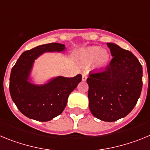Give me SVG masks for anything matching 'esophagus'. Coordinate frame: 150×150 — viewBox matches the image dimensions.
<instances>
[{
    "label": "esophagus",
    "instance_id": "34e87169",
    "mask_svg": "<svg viewBox=\"0 0 150 150\" xmlns=\"http://www.w3.org/2000/svg\"><path fill=\"white\" fill-rule=\"evenodd\" d=\"M87 75L86 74H83V76H82V79H83V81H86L87 79Z\"/></svg>",
    "mask_w": 150,
    "mask_h": 150
}]
</instances>
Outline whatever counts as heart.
Returning <instances> with one entry per match:
<instances>
[{"label": "heart", "instance_id": "heart-1", "mask_svg": "<svg viewBox=\"0 0 150 150\" xmlns=\"http://www.w3.org/2000/svg\"><path fill=\"white\" fill-rule=\"evenodd\" d=\"M110 55L107 51L101 50L100 46H93L84 49L80 52L79 60L83 64H90L95 62L97 68H103L109 62Z\"/></svg>", "mask_w": 150, "mask_h": 150}]
</instances>
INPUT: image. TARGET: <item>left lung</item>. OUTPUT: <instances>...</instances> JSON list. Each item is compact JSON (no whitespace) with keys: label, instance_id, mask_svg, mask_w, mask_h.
I'll use <instances>...</instances> for the list:
<instances>
[{"label":"left lung","instance_id":"1","mask_svg":"<svg viewBox=\"0 0 150 150\" xmlns=\"http://www.w3.org/2000/svg\"><path fill=\"white\" fill-rule=\"evenodd\" d=\"M113 57L105 70L89 74L88 106L95 117L104 122L124 118L134 109L143 86V68L128 50L107 43Z\"/></svg>","mask_w":150,"mask_h":150}]
</instances>
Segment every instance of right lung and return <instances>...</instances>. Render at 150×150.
Returning <instances> with one entry per match:
<instances>
[{"instance_id":"add662e5","label":"right lung","mask_w":150,"mask_h":150,"mask_svg":"<svg viewBox=\"0 0 150 150\" xmlns=\"http://www.w3.org/2000/svg\"><path fill=\"white\" fill-rule=\"evenodd\" d=\"M64 44L51 43L24 52L12 68L10 92L13 102L22 114L40 122L52 120L63 112L70 94L82 80L78 74L71 78L57 76L43 85L29 81L34 60L44 52H63Z\"/></svg>"}]
</instances>
